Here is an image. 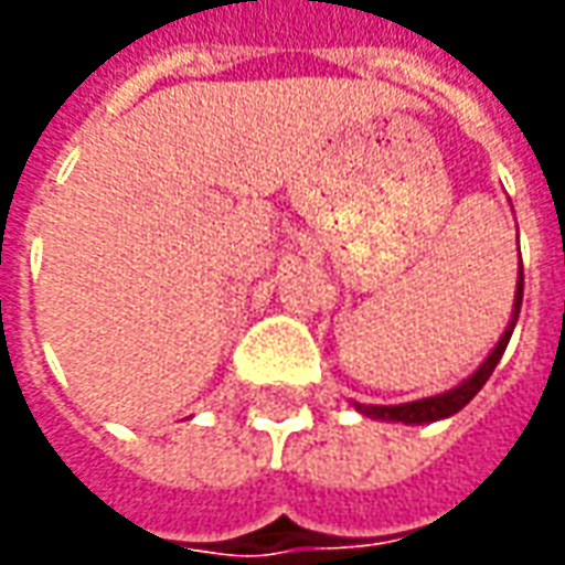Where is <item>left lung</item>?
Masks as SVG:
<instances>
[{"instance_id":"obj_1","label":"left lung","mask_w":565,"mask_h":565,"mask_svg":"<svg viewBox=\"0 0 565 565\" xmlns=\"http://www.w3.org/2000/svg\"><path fill=\"white\" fill-rule=\"evenodd\" d=\"M520 305H523V264H520V274H516V291H513V310H511V322L504 334L498 338V344L492 348V353L486 356L480 369L465 379L458 387L446 391V394L437 396H424V399H412V403H399V406H363V403H353V408L365 415V418H375V422H403V424H430V422H443L449 418L455 412L468 406L473 396L483 391V384L489 381V375L495 372L498 360L504 356L508 350V341H511L513 326H516V317H520Z\"/></svg>"}]
</instances>
